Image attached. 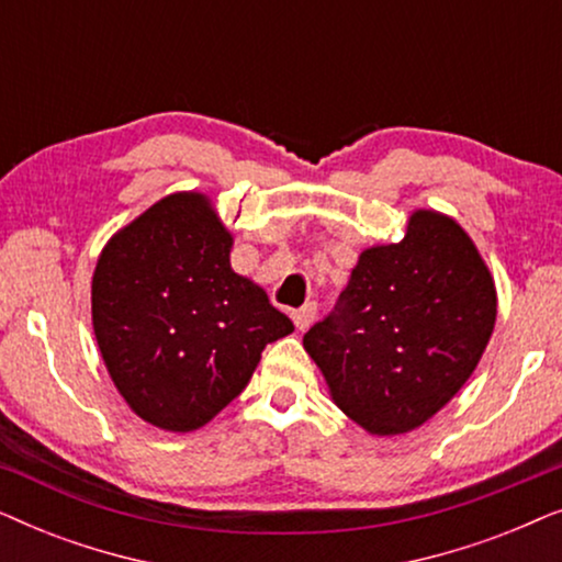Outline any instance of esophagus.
<instances>
[{
	"label": "esophagus",
	"mask_w": 562,
	"mask_h": 562,
	"mask_svg": "<svg viewBox=\"0 0 562 562\" xmlns=\"http://www.w3.org/2000/svg\"><path fill=\"white\" fill-rule=\"evenodd\" d=\"M317 317V304L314 302H306L304 306H299V310H291V319H294L296 329H306Z\"/></svg>",
	"instance_id": "obj_1"
}]
</instances>
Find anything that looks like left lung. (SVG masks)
<instances>
[{
  "instance_id": "left-lung-1",
  "label": "left lung",
  "mask_w": 562,
  "mask_h": 562,
  "mask_svg": "<svg viewBox=\"0 0 562 562\" xmlns=\"http://www.w3.org/2000/svg\"><path fill=\"white\" fill-rule=\"evenodd\" d=\"M494 322V279L473 240L456 220L419 210L402 243L360 252L304 350L352 422L371 435H402L471 379Z\"/></svg>"
}]
</instances>
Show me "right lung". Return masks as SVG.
I'll return each instance as SVG.
<instances>
[{"mask_svg": "<svg viewBox=\"0 0 562 562\" xmlns=\"http://www.w3.org/2000/svg\"><path fill=\"white\" fill-rule=\"evenodd\" d=\"M233 235L210 199H160L104 245L91 322L137 417L191 432L248 386L268 342L294 333L266 291L229 268Z\"/></svg>", "mask_w": 562, "mask_h": 562, "instance_id": "add662e5", "label": "right lung"}]
</instances>
